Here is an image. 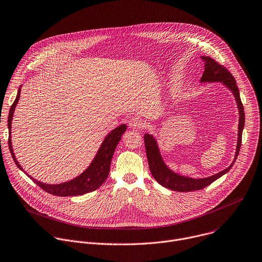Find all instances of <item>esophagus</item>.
<instances>
[{
	"mask_svg": "<svg viewBox=\"0 0 262 262\" xmlns=\"http://www.w3.org/2000/svg\"><path fill=\"white\" fill-rule=\"evenodd\" d=\"M128 126L133 129H141L144 128L146 126V122L138 117H133L129 121H128Z\"/></svg>",
	"mask_w": 262,
	"mask_h": 262,
	"instance_id": "1",
	"label": "esophagus"
}]
</instances>
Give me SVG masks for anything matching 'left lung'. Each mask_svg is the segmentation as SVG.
<instances>
[{
    "instance_id": "left-lung-1",
    "label": "left lung",
    "mask_w": 262,
    "mask_h": 262,
    "mask_svg": "<svg viewBox=\"0 0 262 262\" xmlns=\"http://www.w3.org/2000/svg\"><path fill=\"white\" fill-rule=\"evenodd\" d=\"M202 59L205 61V71L201 78V82H221L224 86L232 93L237 109H238V130H237V143H236V150L235 155L233 158V161L231 164L226 167L225 169L219 171L216 175L207 177V178H190L186 176L179 175V173L172 171L168 168V166L163 161L161 154L159 152V148L157 145L156 139L149 134H145L144 136V142H145V148H146V154L147 159L149 163V168L152 173L153 178L163 187H166L173 191H180V192H188L193 190H201L220 177H222L224 173H226L233 165V163L236 160V157L238 155L241 145H242V135L243 129L245 126V112L244 107L241 101L239 92L237 89L236 82L233 78V76L230 74V72L224 68L223 66L219 64L217 61H215L213 58L209 56H202Z\"/></svg>"
}]
</instances>
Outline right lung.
<instances>
[{
	"label": "right lung",
	"instance_id": "obj_1",
	"mask_svg": "<svg viewBox=\"0 0 262 262\" xmlns=\"http://www.w3.org/2000/svg\"><path fill=\"white\" fill-rule=\"evenodd\" d=\"M20 92H21V85L18 89L16 99L14 103L12 104L10 111H9V116H8V128H9V139H8V145L9 149L12 155V158L17 165L19 169L23 171L24 168L17 161L13 148H12V142H11V124H12V119H13V114L16 108V105L18 104V100L20 98ZM126 130V125L121 124L114 128L112 132H110L106 138L104 139L97 155L95 156L94 160L90 164V166L87 167L82 173L73 180H70L68 182H63L60 184H46L42 183L33 177L27 175L32 179L34 183H36L39 187H41L43 190L46 192L57 195V196H76V195H82L85 193H89L92 191H95L98 189L108 178L109 171H110V164L111 160L114 154V151L116 149V146L118 145L119 141L121 140V136L124 134Z\"/></svg>",
	"mask_w": 262,
	"mask_h": 262
}]
</instances>
